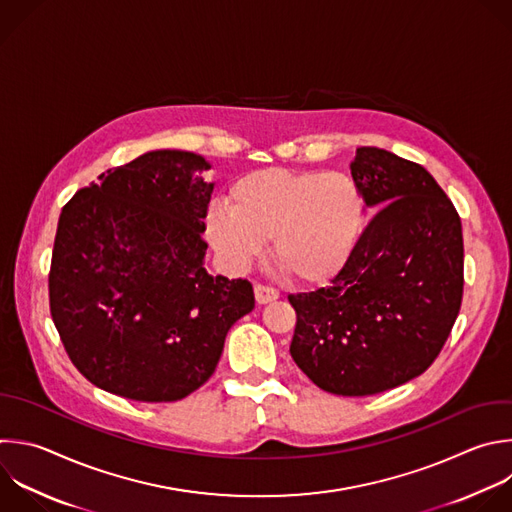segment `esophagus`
I'll use <instances>...</instances> for the list:
<instances>
[{
	"instance_id": "esophagus-1",
	"label": "esophagus",
	"mask_w": 512,
	"mask_h": 512,
	"mask_svg": "<svg viewBox=\"0 0 512 512\" xmlns=\"http://www.w3.org/2000/svg\"><path fill=\"white\" fill-rule=\"evenodd\" d=\"M277 297H279L277 289H273V287H269V285H261V283L255 285V299H257L259 305L271 303V301H275Z\"/></svg>"
}]
</instances>
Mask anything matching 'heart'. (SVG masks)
I'll return each instance as SVG.
<instances>
[{
    "label": "heart",
    "mask_w": 512,
    "mask_h": 512,
    "mask_svg": "<svg viewBox=\"0 0 512 512\" xmlns=\"http://www.w3.org/2000/svg\"><path fill=\"white\" fill-rule=\"evenodd\" d=\"M227 206L211 207L205 219L221 261L241 273L271 239L275 261L305 285H323L342 273L364 229V197L342 173L253 170L231 185Z\"/></svg>",
    "instance_id": "obj_1"
}]
</instances>
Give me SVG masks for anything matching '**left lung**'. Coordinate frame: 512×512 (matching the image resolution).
Returning <instances> with one entry per match:
<instances>
[{
	"instance_id": "left-lung-1",
	"label": "left lung",
	"mask_w": 512,
	"mask_h": 512,
	"mask_svg": "<svg viewBox=\"0 0 512 512\" xmlns=\"http://www.w3.org/2000/svg\"><path fill=\"white\" fill-rule=\"evenodd\" d=\"M350 168L378 213L327 287L289 295V352L321 390L372 396L438 358L462 303L464 245L452 201L424 166L362 146Z\"/></svg>"
}]
</instances>
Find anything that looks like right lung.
I'll list each match as a JSON object with an SVG mask.
<instances>
[{
  "label": "right lung",
  "mask_w": 512,
  "mask_h": 512,
  "mask_svg": "<svg viewBox=\"0 0 512 512\" xmlns=\"http://www.w3.org/2000/svg\"><path fill=\"white\" fill-rule=\"evenodd\" d=\"M211 164L152 150L106 170L62 209L50 311L66 354L94 386L177 402L215 372L231 325L255 307L247 279L209 275Z\"/></svg>",
  "instance_id": "obj_1"
}]
</instances>
